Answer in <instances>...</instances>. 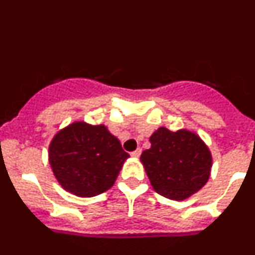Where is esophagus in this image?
Segmentation results:
<instances>
[{
    "label": "esophagus",
    "mask_w": 255,
    "mask_h": 255,
    "mask_svg": "<svg viewBox=\"0 0 255 255\" xmlns=\"http://www.w3.org/2000/svg\"><path fill=\"white\" fill-rule=\"evenodd\" d=\"M141 154V149L140 148H138L136 150H134V152H131V155L134 157V158H138V157H140Z\"/></svg>",
    "instance_id": "obj_1"
}]
</instances>
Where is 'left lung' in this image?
<instances>
[{"label": "left lung", "mask_w": 255, "mask_h": 255, "mask_svg": "<svg viewBox=\"0 0 255 255\" xmlns=\"http://www.w3.org/2000/svg\"><path fill=\"white\" fill-rule=\"evenodd\" d=\"M150 148L140 161L158 194L184 200L203 188L211 176L212 154L199 135L159 128L149 138Z\"/></svg>", "instance_id": "8db88e82"}]
</instances>
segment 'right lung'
<instances>
[{
	"label": "right lung",
	"mask_w": 255,
	"mask_h": 255,
	"mask_svg": "<svg viewBox=\"0 0 255 255\" xmlns=\"http://www.w3.org/2000/svg\"><path fill=\"white\" fill-rule=\"evenodd\" d=\"M48 157L53 175L65 190L91 198L114 185L129 154L105 125L75 121L53 136Z\"/></svg>",
	"instance_id": "add662e5"
}]
</instances>
